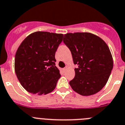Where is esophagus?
I'll list each match as a JSON object with an SVG mask.
<instances>
[{
  "label": "esophagus",
  "mask_w": 125,
  "mask_h": 125,
  "mask_svg": "<svg viewBox=\"0 0 125 125\" xmlns=\"http://www.w3.org/2000/svg\"><path fill=\"white\" fill-rule=\"evenodd\" d=\"M66 69H67V67H65L64 68H63V69H62V70H63V71L64 72V71H66Z\"/></svg>",
  "instance_id": "obj_1"
}]
</instances>
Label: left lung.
Segmentation results:
<instances>
[{
    "mask_svg": "<svg viewBox=\"0 0 125 125\" xmlns=\"http://www.w3.org/2000/svg\"><path fill=\"white\" fill-rule=\"evenodd\" d=\"M63 42L70 50L75 77L69 82L72 89L81 95H94L108 81L113 66L110 51L100 38L90 33L64 35Z\"/></svg>",
    "mask_w": 125,
    "mask_h": 125,
    "instance_id": "left-lung-1",
    "label": "left lung"
}]
</instances>
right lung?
Returning a JSON list of instances; mask_svg holds the SVG:
<instances>
[{
  "instance_id": "right-lung-1",
  "label": "right lung",
  "mask_w": 125,
  "mask_h": 125,
  "mask_svg": "<svg viewBox=\"0 0 125 125\" xmlns=\"http://www.w3.org/2000/svg\"><path fill=\"white\" fill-rule=\"evenodd\" d=\"M62 37V34L36 31L28 35L18 47L15 71L28 92L47 94L55 89L61 77L55 64V53Z\"/></svg>"
}]
</instances>
